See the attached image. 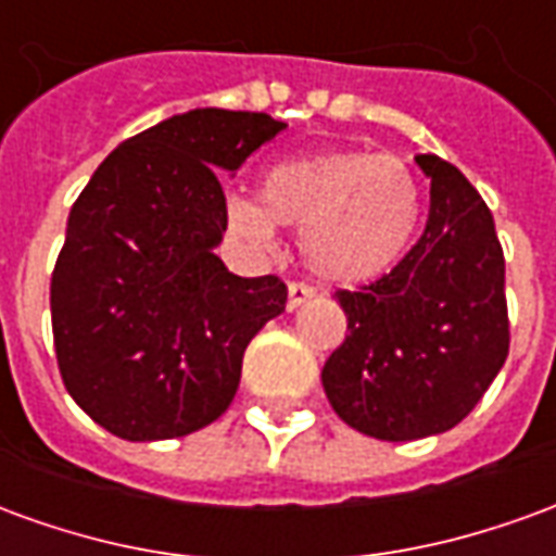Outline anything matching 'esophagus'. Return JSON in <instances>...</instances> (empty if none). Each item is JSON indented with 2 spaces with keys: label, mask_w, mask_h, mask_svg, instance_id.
<instances>
[{
  "label": "esophagus",
  "mask_w": 556,
  "mask_h": 556,
  "mask_svg": "<svg viewBox=\"0 0 556 556\" xmlns=\"http://www.w3.org/2000/svg\"><path fill=\"white\" fill-rule=\"evenodd\" d=\"M315 291L309 289V286H303V282H291L289 286V301H286V309L289 313H294L298 306H303L306 301H313Z\"/></svg>",
  "instance_id": "esophagus-1"
}]
</instances>
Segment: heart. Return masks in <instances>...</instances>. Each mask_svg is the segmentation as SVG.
<instances>
[{
  "mask_svg": "<svg viewBox=\"0 0 556 556\" xmlns=\"http://www.w3.org/2000/svg\"><path fill=\"white\" fill-rule=\"evenodd\" d=\"M419 223V184L405 160L369 151H327L282 160L262 181V205L229 195L226 226L270 250L277 226L301 231V253L330 286H369L399 265Z\"/></svg>",
  "mask_w": 556,
  "mask_h": 556,
  "instance_id": "heart-1",
  "label": "heart"
}]
</instances>
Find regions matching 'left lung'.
<instances>
[{
	"instance_id": "obj_1",
	"label": "left lung",
	"mask_w": 556,
	"mask_h": 556,
	"mask_svg": "<svg viewBox=\"0 0 556 556\" xmlns=\"http://www.w3.org/2000/svg\"><path fill=\"white\" fill-rule=\"evenodd\" d=\"M414 160L431 181L426 231L387 277L339 291L349 337L321 369L339 419L378 441L458 426L509 354L494 217L453 163Z\"/></svg>"
}]
</instances>
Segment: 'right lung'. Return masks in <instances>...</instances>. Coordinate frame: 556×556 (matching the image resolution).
Instances as JSON below:
<instances>
[{
    "label": "right lung",
    "mask_w": 556,
    "mask_h": 556,
    "mask_svg": "<svg viewBox=\"0 0 556 556\" xmlns=\"http://www.w3.org/2000/svg\"><path fill=\"white\" fill-rule=\"evenodd\" d=\"M286 127L217 106L172 115L115 148L71 207L50 282L55 357L115 438H184L223 417L250 339L286 313L277 277H238L214 255L223 175Z\"/></svg>",
    "instance_id": "obj_1"
}]
</instances>
